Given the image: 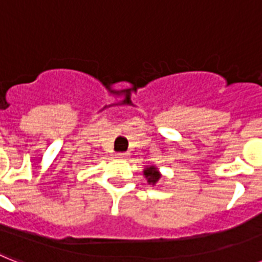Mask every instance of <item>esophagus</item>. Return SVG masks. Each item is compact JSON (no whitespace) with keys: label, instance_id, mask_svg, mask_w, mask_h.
I'll return each instance as SVG.
<instances>
[{"label":"esophagus","instance_id":"obj_1","mask_svg":"<svg viewBox=\"0 0 262 262\" xmlns=\"http://www.w3.org/2000/svg\"><path fill=\"white\" fill-rule=\"evenodd\" d=\"M127 156H129L127 153H117L116 155L117 159H120V160H125V159H127Z\"/></svg>","mask_w":262,"mask_h":262}]
</instances>
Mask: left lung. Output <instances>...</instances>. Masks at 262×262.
Instances as JSON below:
<instances>
[{
	"label": "left lung",
	"instance_id": "obj_1",
	"mask_svg": "<svg viewBox=\"0 0 262 262\" xmlns=\"http://www.w3.org/2000/svg\"><path fill=\"white\" fill-rule=\"evenodd\" d=\"M142 173H144L146 182H148V184H150V186H156L157 182H159L161 178V172L159 171V168H157L156 165H148V167L144 168Z\"/></svg>",
	"mask_w": 262,
	"mask_h": 262
}]
</instances>
